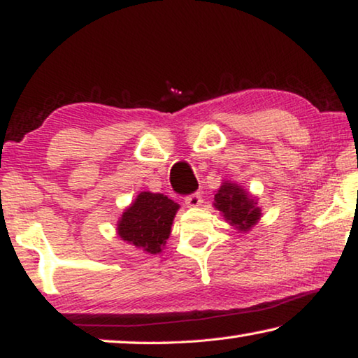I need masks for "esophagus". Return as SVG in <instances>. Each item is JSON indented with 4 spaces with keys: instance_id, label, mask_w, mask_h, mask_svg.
I'll list each match as a JSON object with an SVG mask.
<instances>
[{
    "instance_id": "esophagus-1",
    "label": "esophagus",
    "mask_w": 358,
    "mask_h": 358,
    "mask_svg": "<svg viewBox=\"0 0 358 358\" xmlns=\"http://www.w3.org/2000/svg\"><path fill=\"white\" fill-rule=\"evenodd\" d=\"M185 203L187 205V207H191V208L199 207V205L202 203L201 192H192V194H189V196H186L185 197Z\"/></svg>"
}]
</instances>
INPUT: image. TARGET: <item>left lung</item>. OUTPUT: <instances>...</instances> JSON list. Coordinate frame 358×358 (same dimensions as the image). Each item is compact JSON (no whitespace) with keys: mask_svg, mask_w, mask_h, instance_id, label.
Listing matches in <instances>:
<instances>
[{"mask_svg":"<svg viewBox=\"0 0 358 358\" xmlns=\"http://www.w3.org/2000/svg\"><path fill=\"white\" fill-rule=\"evenodd\" d=\"M215 207L240 232L250 230L260 220L256 199L235 183H222L215 194Z\"/></svg>","mask_w":358,"mask_h":358,"instance_id":"obj_1","label":"left lung"}]
</instances>
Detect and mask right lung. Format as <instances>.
<instances>
[{"mask_svg": "<svg viewBox=\"0 0 358 358\" xmlns=\"http://www.w3.org/2000/svg\"><path fill=\"white\" fill-rule=\"evenodd\" d=\"M178 208L180 205L164 194L141 192L120 217L117 227L120 238L145 252H161L171 235L172 221Z\"/></svg>", "mask_w": 358, "mask_h": 358, "instance_id": "add662e5", "label": "right lung"}]
</instances>
